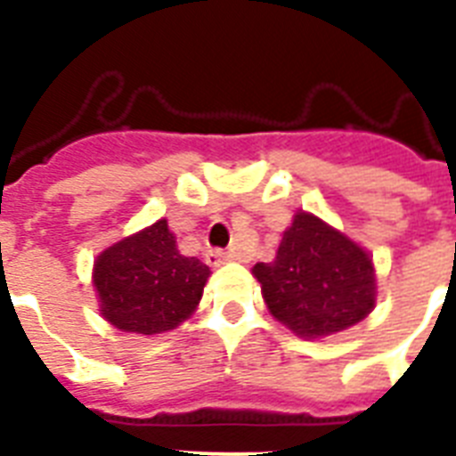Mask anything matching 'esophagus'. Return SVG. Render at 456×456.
<instances>
[{"label": "esophagus", "instance_id": "esophagus-1", "mask_svg": "<svg viewBox=\"0 0 456 456\" xmlns=\"http://www.w3.org/2000/svg\"><path fill=\"white\" fill-rule=\"evenodd\" d=\"M229 260H232V256H229V253H224V250L210 248L206 253V263L210 265V267H220V265L229 263Z\"/></svg>", "mask_w": 456, "mask_h": 456}]
</instances>
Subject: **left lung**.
Here are the masks:
<instances>
[{
	"label": "left lung",
	"instance_id": "1",
	"mask_svg": "<svg viewBox=\"0 0 456 456\" xmlns=\"http://www.w3.org/2000/svg\"><path fill=\"white\" fill-rule=\"evenodd\" d=\"M253 277L272 317L303 338L346 331L376 305L367 250L310 213H296L277 257L257 263Z\"/></svg>",
	"mask_w": 456,
	"mask_h": 456
}]
</instances>
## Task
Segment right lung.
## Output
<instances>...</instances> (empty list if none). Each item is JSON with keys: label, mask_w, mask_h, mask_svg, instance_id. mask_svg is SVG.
Segmentation results:
<instances>
[{"label": "right lung", "mask_w": 456, "mask_h": 456, "mask_svg": "<svg viewBox=\"0 0 456 456\" xmlns=\"http://www.w3.org/2000/svg\"><path fill=\"white\" fill-rule=\"evenodd\" d=\"M208 277L210 267L182 256L167 220H158L96 257L99 312L120 331H172L193 314Z\"/></svg>", "instance_id": "obj_1"}]
</instances>
